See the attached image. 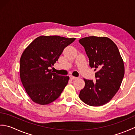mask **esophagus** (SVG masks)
<instances>
[{
    "mask_svg": "<svg viewBox=\"0 0 135 135\" xmlns=\"http://www.w3.org/2000/svg\"><path fill=\"white\" fill-rule=\"evenodd\" d=\"M70 78L71 79H72V80H74V79H76L78 78H77V77L74 76L73 75H70Z\"/></svg>",
    "mask_w": 135,
    "mask_h": 135,
    "instance_id": "1",
    "label": "esophagus"
}]
</instances>
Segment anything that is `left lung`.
Returning a JSON list of instances; mask_svg holds the SVG:
<instances>
[{
  "label": "left lung",
  "mask_w": 135,
  "mask_h": 135,
  "mask_svg": "<svg viewBox=\"0 0 135 135\" xmlns=\"http://www.w3.org/2000/svg\"><path fill=\"white\" fill-rule=\"evenodd\" d=\"M94 68L96 82L84 79L85 85L79 92L82 101L89 105L107 104L115 95L121 86L125 74L124 61L117 45L107 37L91 36L80 39Z\"/></svg>",
  "instance_id": "obj_1"
}]
</instances>
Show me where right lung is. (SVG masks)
I'll list each match as a JSON object with an SVG mask.
<instances>
[{"label":"right lung","instance_id":"1","mask_svg":"<svg viewBox=\"0 0 135 135\" xmlns=\"http://www.w3.org/2000/svg\"><path fill=\"white\" fill-rule=\"evenodd\" d=\"M76 38L40 36L31 43L20 58V79L28 95L41 105L53 102L67 85L69 76L53 72L52 67L64 49Z\"/></svg>","mask_w":135,"mask_h":135}]
</instances>
